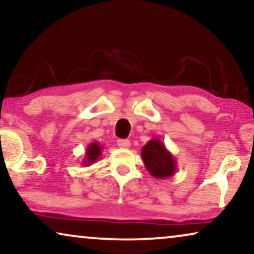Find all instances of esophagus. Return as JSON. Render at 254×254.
Here are the masks:
<instances>
[{
	"instance_id": "1",
	"label": "esophagus",
	"mask_w": 254,
	"mask_h": 254,
	"mask_svg": "<svg viewBox=\"0 0 254 254\" xmlns=\"http://www.w3.org/2000/svg\"><path fill=\"white\" fill-rule=\"evenodd\" d=\"M118 145H119L120 148L127 149L130 147V141L129 140H118Z\"/></svg>"
}]
</instances>
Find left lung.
Masks as SVG:
<instances>
[{
  "label": "left lung",
  "mask_w": 254,
  "mask_h": 254,
  "mask_svg": "<svg viewBox=\"0 0 254 254\" xmlns=\"http://www.w3.org/2000/svg\"><path fill=\"white\" fill-rule=\"evenodd\" d=\"M141 156L148 172L157 179L170 178L177 172V162L173 155L166 149L164 142L151 138L143 145Z\"/></svg>",
  "instance_id": "8db88e82"
}]
</instances>
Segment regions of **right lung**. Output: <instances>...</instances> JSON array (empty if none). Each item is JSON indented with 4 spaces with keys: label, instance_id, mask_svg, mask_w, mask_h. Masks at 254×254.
I'll use <instances>...</instances> for the list:
<instances>
[{
    "label": "right lung",
    "instance_id": "obj_1",
    "mask_svg": "<svg viewBox=\"0 0 254 254\" xmlns=\"http://www.w3.org/2000/svg\"><path fill=\"white\" fill-rule=\"evenodd\" d=\"M104 150L103 145L99 144V142H91L88 145L85 150V155H84V159L82 161V164L85 166H90L92 165L93 163H96L98 161L100 156H102V152Z\"/></svg>",
    "mask_w": 254,
    "mask_h": 254
}]
</instances>
